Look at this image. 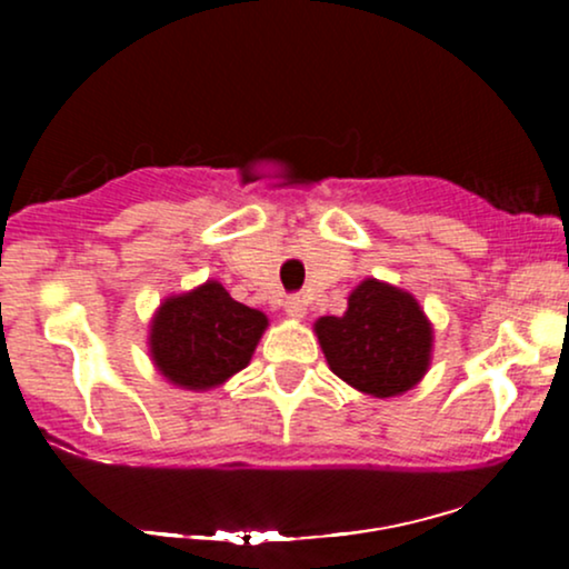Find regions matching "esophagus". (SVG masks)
<instances>
[{
    "instance_id": "1",
    "label": "esophagus",
    "mask_w": 569,
    "mask_h": 569,
    "mask_svg": "<svg viewBox=\"0 0 569 569\" xmlns=\"http://www.w3.org/2000/svg\"><path fill=\"white\" fill-rule=\"evenodd\" d=\"M305 312H307V305H305V299H299V297H291V299H286V316L293 318V321H302V318H305Z\"/></svg>"
}]
</instances>
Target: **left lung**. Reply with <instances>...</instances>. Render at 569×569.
I'll use <instances>...</instances> for the list:
<instances>
[{
    "instance_id": "8db88e82",
    "label": "left lung",
    "mask_w": 569,
    "mask_h": 569,
    "mask_svg": "<svg viewBox=\"0 0 569 569\" xmlns=\"http://www.w3.org/2000/svg\"><path fill=\"white\" fill-rule=\"evenodd\" d=\"M326 363L371 398H393L420 385L433 361V323L409 291L367 278L350 291L342 316L312 323Z\"/></svg>"
}]
</instances>
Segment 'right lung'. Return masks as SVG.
<instances>
[{
    "label": "right lung",
    "mask_w": 569,
    "mask_h": 569,
    "mask_svg": "<svg viewBox=\"0 0 569 569\" xmlns=\"http://www.w3.org/2000/svg\"><path fill=\"white\" fill-rule=\"evenodd\" d=\"M267 326L262 310L234 302L219 280H206L162 299L149 321V356L176 388L202 393L251 363Z\"/></svg>",
    "instance_id": "right-lung-1"
}]
</instances>
